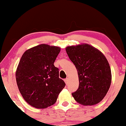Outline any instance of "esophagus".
Masks as SVG:
<instances>
[{
    "instance_id": "34e87169",
    "label": "esophagus",
    "mask_w": 126,
    "mask_h": 126,
    "mask_svg": "<svg viewBox=\"0 0 126 126\" xmlns=\"http://www.w3.org/2000/svg\"><path fill=\"white\" fill-rule=\"evenodd\" d=\"M64 81H65V84H66V85H68V82H69V80H68V78H67V79H65Z\"/></svg>"
}]
</instances>
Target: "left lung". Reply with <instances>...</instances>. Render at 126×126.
<instances>
[{
    "label": "left lung",
    "instance_id": "8db88e82",
    "mask_svg": "<svg viewBox=\"0 0 126 126\" xmlns=\"http://www.w3.org/2000/svg\"><path fill=\"white\" fill-rule=\"evenodd\" d=\"M65 50L79 77V88L72 93L74 100L84 106L100 102L106 95L112 80L110 65L105 55L85 43L68 46Z\"/></svg>",
    "mask_w": 126,
    "mask_h": 126
}]
</instances>
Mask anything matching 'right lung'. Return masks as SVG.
<instances>
[{
    "label": "right lung",
    "instance_id": "1",
    "mask_svg": "<svg viewBox=\"0 0 126 126\" xmlns=\"http://www.w3.org/2000/svg\"><path fill=\"white\" fill-rule=\"evenodd\" d=\"M59 47L42 44L25 51L16 72L17 86L23 98L31 106L44 109L54 105L65 83L59 78L54 63Z\"/></svg>",
    "mask_w": 126,
    "mask_h": 126
}]
</instances>
